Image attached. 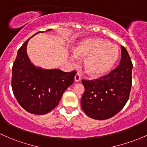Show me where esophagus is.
<instances>
[{"mask_svg":"<svg viewBox=\"0 0 147 147\" xmlns=\"http://www.w3.org/2000/svg\"><path fill=\"white\" fill-rule=\"evenodd\" d=\"M80 80H81V75H80V74L78 72V73L76 74V75L75 76V82H80Z\"/></svg>","mask_w":147,"mask_h":147,"instance_id":"34e87169","label":"esophagus"}]
</instances>
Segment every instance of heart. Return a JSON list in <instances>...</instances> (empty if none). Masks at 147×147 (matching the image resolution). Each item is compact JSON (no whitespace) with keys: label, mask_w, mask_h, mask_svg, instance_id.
I'll list each match as a JSON object with an SVG mask.
<instances>
[{"label":"heart","mask_w":147,"mask_h":147,"mask_svg":"<svg viewBox=\"0 0 147 147\" xmlns=\"http://www.w3.org/2000/svg\"><path fill=\"white\" fill-rule=\"evenodd\" d=\"M74 53L77 56L86 57L84 68L92 77H100L108 73L118 58V49L106 40L92 38L84 40L76 46ZM71 59L75 60L72 56Z\"/></svg>","instance_id":"obj_1"}]
</instances>
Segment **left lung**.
I'll return each mask as SVG.
<instances>
[{"label":"left lung","mask_w":147,"mask_h":147,"mask_svg":"<svg viewBox=\"0 0 147 147\" xmlns=\"http://www.w3.org/2000/svg\"><path fill=\"white\" fill-rule=\"evenodd\" d=\"M132 67L129 54L121 46V59L116 68L99 79L82 80L85 91L81 98V106L88 116L106 120L123 109L130 93Z\"/></svg>","instance_id":"left-lung-1"}]
</instances>
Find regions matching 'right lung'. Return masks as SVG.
<instances>
[{
  "mask_svg": "<svg viewBox=\"0 0 147 147\" xmlns=\"http://www.w3.org/2000/svg\"><path fill=\"white\" fill-rule=\"evenodd\" d=\"M30 38L20 48L12 65V89L24 110L32 114L44 115L59 103L65 91L73 83L77 72H65L58 69H46L34 65L27 53Z\"/></svg>",
  "mask_w": 147,
  "mask_h": 147,
  "instance_id": "right-lung-1",
  "label": "right lung"
}]
</instances>
